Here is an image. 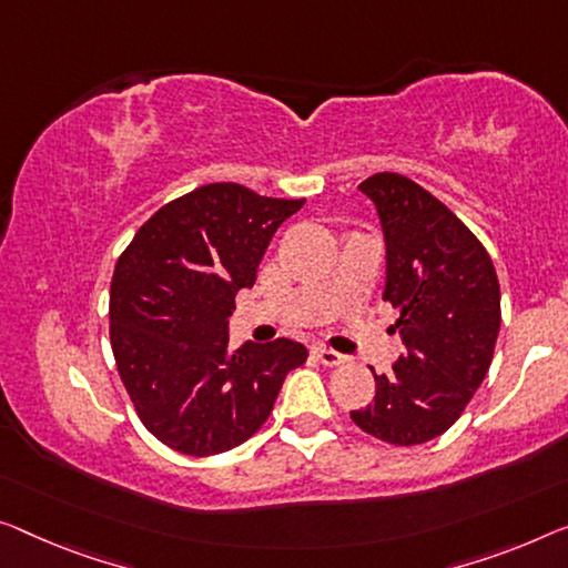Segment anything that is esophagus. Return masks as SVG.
Returning <instances> with one entry per match:
<instances>
[{
  "label": "esophagus",
  "instance_id": "obj_1",
  "mask_svg": "<svg viewBox=\"0 0 568 568\" xmlns=\"http://www.w3.org/2000/svg\"><path fill=\"white\" fill-rule=\"evenodd\" d=\"M316 357L321 359V365H326V367H338V365H346V362H349L346 354H338L334 349H328V346H316Z\"/></svg>",
  "mask_w": 568,
  "mask_h": 568
}]
</instances>
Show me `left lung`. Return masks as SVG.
<instances>
[{
    "label": "left lung",
    "mask_w": 568,
    "mask_h": 568,
    "mask_svg": "<svg viewBox=\"0 0 568 568\" xmlns=\"http://www.w3.org/2000/svg\"><path fill=\"white\" fill-rule=\"evenodd\" d=\"M359 191L383 224V301L400 308L395 328L405 352L390 375H375V400L352 410V420L385 444H426L454 426L487 375L500 283L477 236L410 178L377 173Z\"/></svg>",
    "instance_id": "left-lung-1"
}]
</instances>
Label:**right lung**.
<instances>
[{"mask_svg":"<svg viewBox=\"0 0 568 568\" xmlns=\"http://www.w3.org/2000/svg\"><path fill=\"white\" fill-rule=\"evenodd\" d=\"M303 199L209 183L155 211L122 252L109 338L134 410L158 442L189 456L257 434L283 379L306 362L291 338L230 349V316L257 281L270 240Z\"/></svg>","mask_w":568,"mask_h":568,"instance_id":"obj_1","label":"right lung"}]
</instances>
